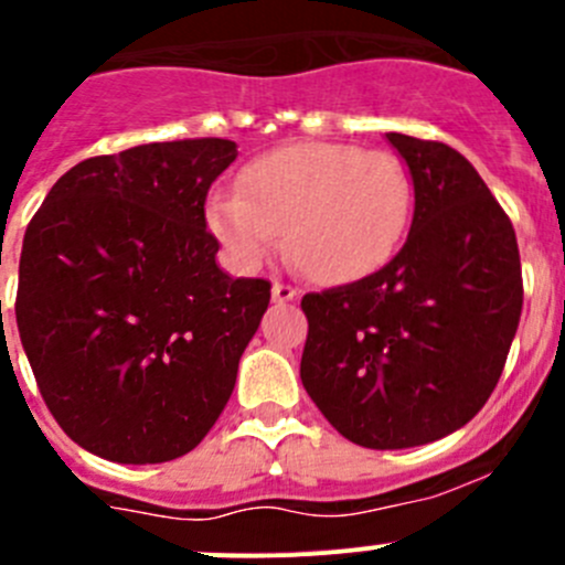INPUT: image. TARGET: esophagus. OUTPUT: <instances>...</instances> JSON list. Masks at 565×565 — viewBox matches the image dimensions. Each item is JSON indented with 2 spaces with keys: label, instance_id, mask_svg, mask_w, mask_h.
<instances>
[{
  "label": "esophagus",
  "instance_id": "1",
  "mask_svg": "<svg viewBox=\"0 0 565 565\" xmlns=\"http://www.w3.org/2000/svg\"><path fill=\"white\" fill-rule=\"evenodd\" d=\"M298 289L292 287V284H284V281H276L273 284V300L276 303H289V300H298Z\"/></svg>",
  "mask_w": 565,
  "mask_h": 565
}]
</instances>
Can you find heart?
Instances as JSON below:
<instances>
[{
  "mask_svg": "<svg viewBox=\"0 0 565 565\" xmlns=\"http://www.w3.org/2000/svg\"><path fill=\"white\" fill-rule=\"evenodd\" d=\"M414 184L386 151L350 143H295L250 160L237 193L212 190L204 221L234 265L256 270L284 243L322 284L375 276L403 245Z\"/></svg>",
  "mask_w": 565,
  "mask_h": 565,
  "instance_id": "b5f03b06",
  "label": "heart"
}]
</instances>
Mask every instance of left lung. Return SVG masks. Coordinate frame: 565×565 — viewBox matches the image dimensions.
<instances>
[{
    "mask_svg": "<svg viewBox=\"0 0 565 565\" xmlns=\"http://www.w3.org/2000/svg\"><path fill=\"white\" fill-rule=\"evenodd\" d=\"M414 182V221L375 276L309 292L300 381L353 445L445 439L486 405L522 317L516 232L472 162L386 131Z\"/></svg>",
    "mask_w": 565,
    "mask_h": 565,
    "instance_id": "1",
    "label": "left lung"
}]
</instances>
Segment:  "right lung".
<instances>
[{"mask_svg":"<svg viewBox=\"0 0 565 565\" xmlns=\"http://www.w3.org/2000/svg\"><path fill=\"white\" fill-rule=\"evenodd\" d=\"M237 160L221 137L90 157L49 190L19 265L15 322L60 428L115 463L201 445L270 303L265 278L217 267L212 182Z\"/></svg>","mask_w":565,"mask_h":565,"instance_id":"1","label":"right lung"}]
</instances>
